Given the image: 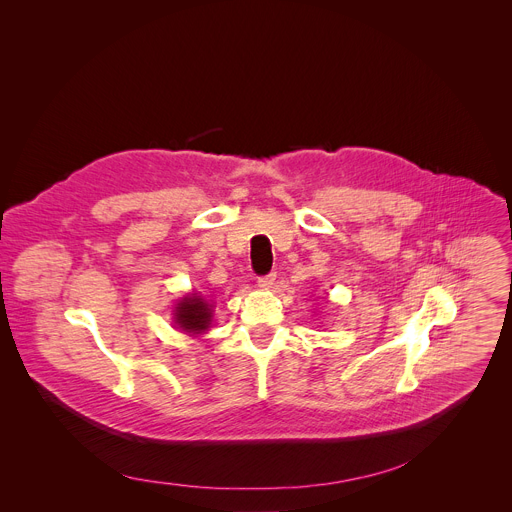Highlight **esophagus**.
Instances as JSON below:
<instances>
[{"mask_svg": "<svg viewBox=\"0 0 512 512\" xmlns=\"http://www.w3.org/2000/svg\"><path fill=\"white\" fill-rule=\"evenodd\" d=\"M273 283H275V273H269V275L257 279V285H259L261 289H269Z\"/></svg>", "mask_w": 512, "mask_h": 512, "instance_id": "34e87169", "label": "esophagus"}]
</instances>
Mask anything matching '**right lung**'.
I'll return each instance as SVG.
<instances>
[{"instance_id": "add662e5", "label": "right lung", "mask_w": 512, "mask_h": 512, "mask_svg": "<svg viewBox=\"0 0 512 512\" xmlns=\"http://www.w3.org/2000/svg\"><path fill=\"white\" fill-rule=\"evenodd\" d=\"M212 322V304L206 302L200 294L184 296L174 308V324L190 334L198 336L210 328Z\"/></svg>"}]
</instances>
